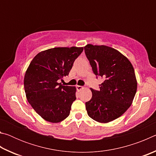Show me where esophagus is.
<instances>
[{
    "instance_id": "34e87169",
    "label": "esophagus",
    "mask_w": 156,
    "mask_h": 156,
    "mask_svg": "<svg viewBox=\"0 0 156 156\" xmlns=\"http://www.w3.org/2000/svg\"><path fill=\"white\" fill-rule=\"evenodd\" d=\"M76 88H77V89H78V91H81L82 89H84V87L80 86V85H77V86H76Z\"/></svg>"
}]
</instances>
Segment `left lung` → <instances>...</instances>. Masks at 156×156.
Segmentation results:
<instances>
[{
  "label": "left lung",
  "mask_w": 156,
  "mask_h": 156,
  "mask_svg": "<svg viewBox=\"0 0 156 156\" xmlns=\"http://www.w3.org/2000/svg\"><path fill=\"white\" fill-rule=\"evenodd\" d=\"M84 51L95 75L105 80L99 91L91 89V99L85 103L87 114L96 122H109L122 115L133 102L137 91L133 67L112 47L88 44Z\"/></svg>",
  "instance_id": "8db88e82"
}]
</instances>
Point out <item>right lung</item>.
Instances as JSON below:
<instances>
[{"instance_id": "obj_1", "label": "right lung", "mask_w": 156, "mask_h": 156, "mask_svg": "<svg viewBox=\"0 0 156 156\" xmlns=\"http://www.w3.org/2000/svg\"><path fill=\"white\" fill-rule=\"evenodd\" d=\"M83 47H55L38 53L26 71L24 87L29 103L42 118L60 122L69 115L76 99L75 87L59 80L68 76Z\"/></svg>"}]
</instances>
